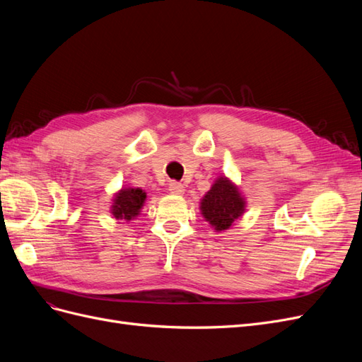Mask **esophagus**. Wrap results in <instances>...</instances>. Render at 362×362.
<instances>
[{
    "label": "esophagus",
    "mask_w": 362,
    "mask_h": 362,
    "mask_svg": "<svg viewBox=\"0 0 362 362\" xmlns=\"http://www.w3.org/2000/svg\"><path fill=\"white\" fill-rule=\"evenodd\" d=\"M169 192H170L172 194H184L185 189H184V185H182L181 182L172 181V182H169Z\"/></svg>",
    "instance_id": "obj_1"
}]
</instances>
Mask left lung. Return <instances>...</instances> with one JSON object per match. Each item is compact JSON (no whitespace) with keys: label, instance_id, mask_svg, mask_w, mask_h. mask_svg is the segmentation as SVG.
<instances>
[{"label":"left lung","instance_id":"left-lung-1","mask_svg":"<svg viewBox=\"0 0 362 362\" xmlns=\"http://www.w3.org/2000/svg\"><path fill=\"white\" fill-rule=\"evenodd\" d=\"M199 210L216 233H223L243 216L246 201L231 180L218 177L201 199Z\"/></svg>","mask_w":362,"mask_h":362}]
</instances>
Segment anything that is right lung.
Listing matches in <instances>:
<instances>
[{
    "instance_id": "obj_1",
    "label": "right lung",
    "mask_w": 362,
    "mask_h": 362,
    "mask_svg": "<svg viewBox=\"0 0 362 362\" xmlns=\"http://www.w3.org/2000/svg\"><path fill=\"white\" fill-rule=\"evenodd\" d=\"M146 201V192L136 187H122L115 193L110 213L116 221L129 222L140 216Z\"/></svg>"
}]
</instances>
